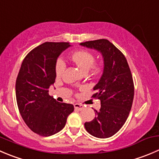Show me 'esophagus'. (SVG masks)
<instances>
[{
	"mask_svg": "<svg viewBox=\"0 0 159 159\" xmlns=\"http://www.w3.org/2000/svg\"><path fill=\"white\" fill-rule=\"evenodd\" d=\"M74 106H75V109H78V110H81L82 109H84V106L81 104H79V103H75Z\"/></svg>",
	"mask_w": 159,
	"mask_h": 159,
	"instance_id": "obj_1",
	"label": "esophagus"
}]
</instances>
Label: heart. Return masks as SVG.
I'll return each instance as SVG.
<instances>
[{
    "mask_svg": "<svg viewBox=\"0 0 159 159\" xmlns=\"http://www.w3.org/2000/svg\"><path fill=\"white\" fill-rule=\"evenodd\" d=\"M71 59L83 71L90 70L91 74L97 75L102 70V65L100 63H95V56L93 53L88 50H79L74 53ZM66 62L62 57H59L55 64V73L57 77L61 76L65 70Z\"/></svg>",
    "mask_w": 159,
    "mask_h": 159,
    "instance_id": "1",
    "label": "heart"
}]
</instances>
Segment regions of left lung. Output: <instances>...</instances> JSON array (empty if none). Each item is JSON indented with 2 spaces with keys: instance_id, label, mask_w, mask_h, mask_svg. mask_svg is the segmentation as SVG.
Instances as JSON below:
<instances>
[{
  "instance_id": "1",
  "label": "left lung",
  "mask_w": 159,
  "mask_h": 159,
  "mask_svg": "<svg viewBox=\"0 0 159 159\" xmlns=\"http://www.w3.org/2000/svg\"><path fill=\"white\" fill-rule=\"evenodd\" d=\"M80 44L101 52L104 58L103 74L92 96L100 100L101 108L95 109V117L84 123V127L95 138H110L124 126L131 109L134 95L131 71L124 53L108 39Z\"/></svg>"
}]
</instances>
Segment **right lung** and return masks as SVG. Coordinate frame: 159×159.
Listing matches in <instances>:
<instances>
[{"label":"right lung","mask_w":159,"mask_h":159,"mask_svg":"<svg viewBox=\"0 0 159 159\" xmlns=\"http://www.w3.org/2000/svg\"><path fill=\"white\" fill-rule=\"evenodd\" d=\"M69 43L47 42L31 50L21 63L15 84L18 110L26 125L39 136L61 131L74 106L58 102L49 95L55 82L57 57Z\"/></svg>","instance_id":"1"}]
</instances>
